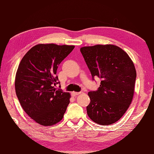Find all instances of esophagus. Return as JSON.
<instances>
[{"label": "esophagus", "mask_w": 154, "mask_h": 154, "mask_svg": "<svg viewBox=\"0 0 154 154\" xmlns=\"http://www.w3.org/2000/svg\"><path fill=\"white\" fill-rule=\"evenodd\" d=\"M80 92H72V95H73V96H76V95H78L80 94Z\"/></svg>", "instance_id": "esophagus-1"}]
</instances>
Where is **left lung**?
<instances>
[{
	"label": "left lung",
	"instance_id": "8db88e82",
	"mask_svg": "<svg viewBox=\"0 0 154 154\" xmlns=\"http://www.w3.org/2000/svg\"><path fill=\"white\" fill-rule=\"evenodd\" d=\"M81 53L93 79H101L97 91H89L87 115L99 125L113 124L128 110L134 97L136 71L130 57L113 45L83 47Z\"/></svg>",
	"mask_w": 154,
	"mask_h": 154
}]
</instances>
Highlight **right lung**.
<instances>
[{
    "instance_id": "obj_1",
    "label": "right lung",
    "mask_w": 154,
    "mask_h": 154,
    "mask_svg": "<svg viewBox=\"0 0 154 154\" xmlns=\"http://www.w3.org/2000/svg\"><path fill=\"white\" fill-rule=\"evenodd\" d=\"M75 46L38 44L23 57L15 77V91L24 111L41 125L56 124L63 119L70 100L69 93L55 86L60 83L58 66Z\"/></svg>"
}]
</instances>
